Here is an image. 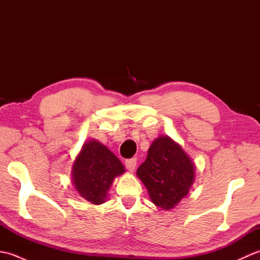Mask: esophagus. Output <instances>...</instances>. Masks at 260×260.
Returning <instances> with one entry per match:
<instances>
[{
	"label": "esophagus",
	"instance_id": "obj_1",
	"mask_svg": "<svg viewBox=\"0 0 260 260\" xmlns=\"http://www.w3.org/2000/svg\"><path fill=\"white\" fill-rule=\"evenodd\" d=\"M125 167L128 171H133L136 168V158H127L125 159Z\"/></svg>",
	"mask_w": 260,
	"mask_h": 260
}]
</instances>
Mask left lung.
I'll use <instances>...</instances> for the list:
<instances>
[{
  "mask_svg": "<svg viewBox=\"0 0 260 260\" xmlns=\"http://www.w3.org/2000/svg\"><path fill=\"white\" fill-rule=\"evenodd\" d=\"M194 165L179 144L161 136L148 148L145 162L137 169L155 206L172 209L184 198L194 181Z\"/></svg>",
  "mask_w": 260,
  "mask_h": 260,
  "instance_id": "8db88e82",
  "label": "left lung"
}]
</instances>
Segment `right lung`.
<instances>
[{"instance_id": "1", "label": "right lung", "mask_w": 260, "mask_h": 260, "mask_svg": "<svg viewBox=\"0 0 260 260\" xmlns=\"http://www.w3.org/2000/svg\"><path fill=\"white\" fill-rule=\"evenodd\" d=\"M124 167L116 155L99 142L89 141L74 164L73 178L76 190L92 204L105 201L114 179L124 173Z\"/></svg>"}]
</instances>
